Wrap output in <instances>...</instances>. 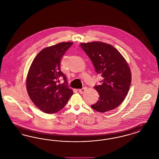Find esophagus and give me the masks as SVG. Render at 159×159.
<instances>
[{"label":"esophagus","mask_w":159,"mask_h":159,"mask_svg":"<svg viewBox=\"0 0 159 159\" xmlns=\"http://www.w3.org/2000/svg\"><path fill=\"white\" fill-rule=\"evenodd\" d=\"M86 91V87H84V88H83L82 89H79V93H81V94H83Z\"/></svg>","instance_id":"34e87169"}]
</instances>
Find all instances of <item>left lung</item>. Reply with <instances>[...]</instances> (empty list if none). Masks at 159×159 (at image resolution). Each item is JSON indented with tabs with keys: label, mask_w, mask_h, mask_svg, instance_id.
<instances>
[{
	"label": "left lung",
	"mask_w": 159,
	"mask_h": 159,
	"mask_svg": "<svg viewBox=\"0 0 159 159\" xmlns=\"http://www.w3.org/2000/svg\"><path fill=\"white\" fill-rule=\"evenodd\" d=\"M80 45L91 59L97 74L103 78L100 85L94 86L99 97L91 107L100 113L117 108L126 98L131 83V71L126 61L110 44L93 42Z\"/></svg>",
	"instance_id": "1"
}]
</instances>
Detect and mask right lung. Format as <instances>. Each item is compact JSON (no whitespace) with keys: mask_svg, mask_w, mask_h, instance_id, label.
<instances>
[{"mask_svg":"<svg viewBox=\"0 0 159 159\" xmlns=\"http://www.w3.org/2000/svg\"><path fill=\"white\" fill-rule=\"evenodd\" d=\"M73 42H62L42 49L33 61L26 80L32 102L44 113L53 114L67 104L73 92L61 71V60ZM62 78L64 82L59 83Z\"/></svg>","mask_w":159,"mask_h":159,"instance_id":"1","label":"right lung"}]
</instances>
